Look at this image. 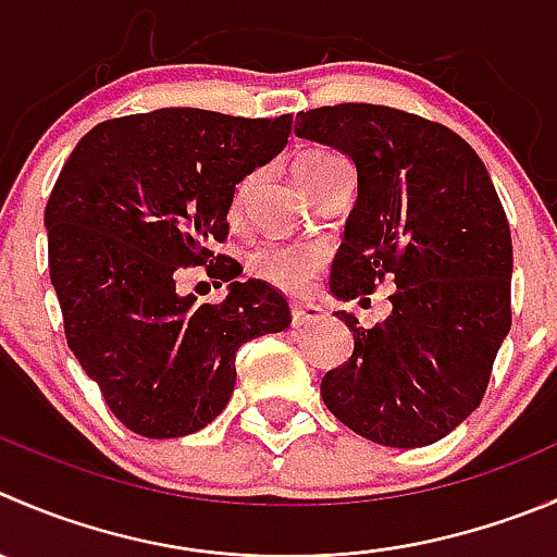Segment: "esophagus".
I'll return each mask as SVG.
<instances>
[{
    "label": "esophagus",
    "mask_w": 557,
    "mask_h": 557,
    "mask_svg": "<svg viewBox=\"0 0 557 557\" xmlns=\"http://www.w3.org/2000/svg\"><path fill=\"white\" fill-rule=\"evenodd\" d=\"M318 318H321V307L290 305V321H294V326H301V323H315Z\"/></svg>",
    "instance_id": "34e87169"
}]
</instances>
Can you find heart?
<instances>
[{
    "instance_id": "1",
    "label": "heart",
    "mask_w": 557,
    "mask_h": 557,
    "mask_svg": "<svg viewBox=\"0 0 557 557\" xmlns=\"http://www.w3.org/2000/svg\"><path fill=\"white\" fill-rule=\"evenodd\" d=\"M345 158L337 152H326V149H315V152H305L296 158L294 174L296 182L301 185V190L310 196L329 174H332L337 165H343ZM252 180L239 182L234 193V209H239L245 203L247 193H250ZM326 261V252L315 245H294V242H267V245L258 247L250 256V269L252 274H258L261 280H267L269 285L280 290H296L305 288L312 280V274L323 267Z\"/></svg>"
}]
</instances>
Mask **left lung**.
<instances>
[{
  "instance_id": "8db88e82",
  "label": "left lung",
  "mask_w": 557,
  "mask_h": 557,
  "mask_svg": "<svg viewBox=\"0 0 557 557\" xmlns=\"http://www.w3.org/2000/svg\"><path fill=\"white\" fill-rule=\"evenodd\" d=\"M294 133L359 174L332 294L364 305L383 280L397 285L372 329L337 312L354 350L323 375V403L372 444H435L479 408L511 329V234L493 180L455 129L399 108H312Z\"/></svg>"
}]
</instances>
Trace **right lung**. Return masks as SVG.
I'll return each instance as SVG.
<instances>
[{
  "instance_id": "1",
  "label": "right lung",
  "mask_w": 557,
  "mask_h": 557,
  "mask_svg": "<svg viewBox=\"0 0 557 557\" xmlns=\"http://www.w3.org/2000/svg\"><path fill=\"white\" fill-rule=\"evenodd\" d=\"M290 135V113L245 119L160 108L100 122L78 141L46 203L48 269L64 337L119 422L144 438L198 433L228 405L236 350L283 332L288 301L214 256L234 190ZM207 265L232 283L218 306L175 294Z\"/></svg>"
}]
</instances>
